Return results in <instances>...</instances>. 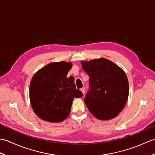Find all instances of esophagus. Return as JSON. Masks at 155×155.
<instances>
[{
	"label": "esophagus",
	"mask_w": 155,
	"mask_h": 155,
	"mask_svg": "<svg viewBox=\"0 0 155 155\" xmlns=\"http://www.w3.org/2000/svg\"><path fill=\"white\" fill-rule=\"evenodd\" d=\"M81 91H82V93H83V94H84V93H85V88H84V87L81 88Z\"/></svg>",
	"instance_id": "1"
}]
</instances>
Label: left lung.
<instances>
[{
  "mask_svg": "<svg viewBox=\"0 0 155 155\" xmlns=\"http://www.w3.org/2000/svg\"><path fill=\"white\" fill-rule=\"evenodd\" d=\"M89 76V89L84 103L91 114L99 120H110L123 109L128 97V82L125 72L106 58L82 62Z\"/></svg>",
  "mask_w": 155,
  "mask_h": 155,
  "instance_id": "obj_1",
  "label": "left lung"
}]
</instances>
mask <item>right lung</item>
Instances as JSON below:
<instances>
[{
  "label": "right lung",
  "mask_w": 155,
  "mask_h": 155,
  "mask_svg": "<svg viewBox=\"0 0 155 155\" xmlns=\"http://www.w3.org/2000/svg\"><path fill=\"white\" fill-rule=\"evenodd\" d=\"M71 62H52L32 77L30 84V101L33 110L41 119L59 123L70 114L74 98L83 97L76 89L73 77L67 78Z\"/></svg>",
  "instance_id": "obj_1"
}]
</instances>
